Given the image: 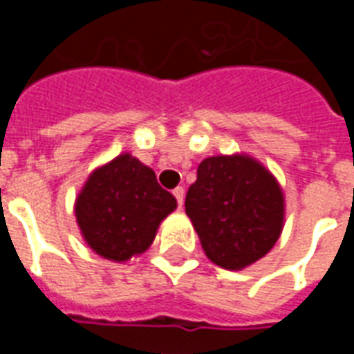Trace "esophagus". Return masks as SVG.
<instances>
[{
    "label": "esophagus",
    "instance_id": "1",
    "mask_svg": "<svg viewBox=\"0 0 354 354\" xmlns=\"http://www.w3.org/2000/svg\"><path fill=\"white\" fill-rule=\"evenodd\" d=\"M174 197H176V201H178V207L182 208V205H184V195H185V192H184V187H176V189H174Z\"/></svg>",
    "mask_w": 354,
    "mask_h": 354
}]
</instances>
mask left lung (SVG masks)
<instances>
[{
  "mask_svg": "<svg viewBox=\"0 0 354 354\" xmlns=\"http://www.w3.org/2000/svg\"><path fill=\"white\" fill-rule=\"evenodd\" d=\"M185 214L207 258L223 269H245L279 241L284 195L269 170L248 155L208 157L185 195Z\"/></svg>",
  "mask_w": 354,
  "mask_h": 354,
  "instance_id": "8db88e82",
  "label": "left lung"
}]
</instances>
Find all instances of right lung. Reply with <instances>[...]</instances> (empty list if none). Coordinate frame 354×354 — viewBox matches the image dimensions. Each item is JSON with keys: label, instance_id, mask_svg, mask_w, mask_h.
I'll use <instances>...</instances> for the list:
<instances>
[{"label": "right lung", "instance_id": "1", "mask_svg": "<svg viewBox=\"0 0 354 354\" xmlns=\"http://www.w3.org/2000/svg\"><path fill=\"white\" fill-rule=\"evenodd\" d=\"M174 208L176 199L157 184L153 170L123 153L91 172L75 201V218L94 252L127 261L146 252Z\"/></svg>", "mask_w": 354, "mask_h": 354}]
</instances>
